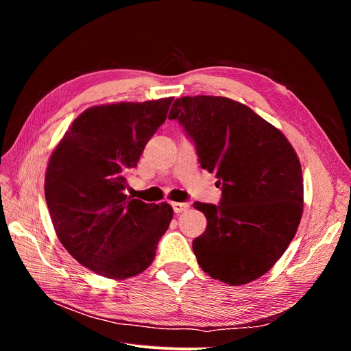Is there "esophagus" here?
<instances>
[{
    "mask_svg": "<svg viewBox=\"0 0 351 351\" xmlns=\"http://www.w3.org/2000/svg\"><path fill=\"white\" fill-rule=\"evenodd\" d=\"M171 206H173L176 214H182V212H184L190 208V205L186 204V202H173Z\"/></svg>",
    "mask_w": 351,
    "mask_h": 351,
    "instance_id": "1",
    "label": "esophagus"
}]
</instances>
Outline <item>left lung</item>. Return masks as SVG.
Returning a JSON list of instances; mask_svg holds the SVG:
<instances>
[{
    "instance_id": "obj_1",
    "label": "left lung",
    "mask_w": 351,
    "mask_h": 351,
    "mask_svg": "<svg viewBox=\"0 0 351 351\" xmlns=\"http://www.w3.org/2000/svg\"><path fill=\"white\" fill-rule=\"evenodd\" d=\"M168 119L184 127L200 167L215 173L222 189L219 205L193 204L208 221L193 240L200 268L230 285L262 277L289 247L303 214L294 147L277 127L224 97L177 98Z\"/></svg>"
}]
</instances>
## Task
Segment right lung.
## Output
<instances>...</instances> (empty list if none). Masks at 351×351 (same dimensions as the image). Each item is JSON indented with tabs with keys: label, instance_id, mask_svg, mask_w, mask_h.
Wrapping results in <instances>:
<instances>
[{
	"label": "right lung",
	"instance_id": "1",
	"mask_svg": "<svg viewBox=\"0 0 351 351\" xmlns=\"http://www.w3.org/2000/svg\"><path fill=\"white\" fill-rule=\"evenodd\" d=\"M174 98L97 105L71 123L52 151L45 199L62 246L105 278L143 272L173 219L167 202L155 205L124 193L125 174Z\"/></svg>",
	"mask_w": 351,
	"mask_h": 351
}]
</instances>
